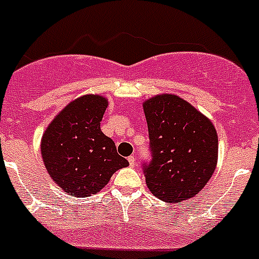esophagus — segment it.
Masks as SVG:
<instances>
[{
    "instance_id": "obj_1",
    "label": "esophagus",
    "mask_w": 259,
    "mask_h": 259,
    "mask_svg": "<svg viewBox=\"0 0 259 259\" xmlns=\"http://www.w3.org/2000/svg\"><path fill=\"white\" fill-rule=\"evenodd\" d=\"M127 161H129V165L132 166V167H134L135 163H137V158H135L134 156H130L127 157Z\"/></svg>"
}]
</instances>
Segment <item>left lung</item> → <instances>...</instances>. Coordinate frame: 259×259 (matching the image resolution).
Segmentation results:
<instances>
[{"label":"left lung","instance_id":"obj_1","mask_svg":"<svg viewBox=\"0 0 259 259\" xmlns=\"http://www.w3.org/2000/svg\"><path fill=\"white\" fill-rule=\"evenodd\" d=\"M143 108L151 152V159L142 165L147 187L167 203L194 197L216 168V129L199 111L174 94L153 97Z\"/></svg>","mask_w":259,"mask_h":259}]
</instances>
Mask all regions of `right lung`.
Returning a JSON list of instances; mask_svg holds the SVG:
<instances>
[{"mask_svg":"<svg viewBox=\"0 0 259 259\" xmlns=\"http://www.w3.org/2000/svg\"><path fill=\"white\" fill-rule=\"evenodd\" d=\"M107 100L84 96L67 105L43 134L40 152L53 181L75 197L100 192L117 170L129 165L111 138L101 132Z\"/></svg>","mask_w":259,"mask_h":259,"instance_id":"obj_1","label":"right lung"}]
</instances>
